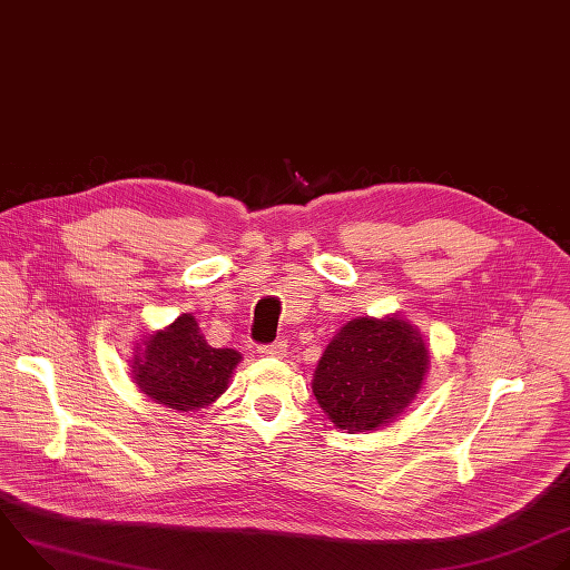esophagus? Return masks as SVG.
<instances>
[{"label": "esophagus", "mask_w": 570, "mask_h": 570, "mask_svg": "<svg viewBox=\"0 0 570 570\" xmlns=\"http://www.w3.org/2000/svg\"><path fill=\"white\" fill-rule=\"evenodd\" d=\"M257 352H259L262 356H275V358H282V356L286 354V345H284V341H282V343H271V345H259V347H257Z\"/></svg>", "instance_id": "1"}]
</instances>
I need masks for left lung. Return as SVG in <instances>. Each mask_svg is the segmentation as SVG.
I'll list each match as a JSON object with an SVG mask.
<instances>
[{"instance_id":"obj_1","label":"left lung","mask_w":570,"mask_h":570,"mask_svg":"<svg viewBox=\"0 0 570 570\" xmlns=\"http://www.w3.org/2000/svg\"><path fill=\"white\" fill-rule=\"evenodd\" d=\"M426 367L429 350L413 324L361 317L347 322L324 350L313 394L338 429L376 431L415 399Z\"/></svg>"}]
</instances>
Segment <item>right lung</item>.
Wrapping results in <instances>:
<instances>
[{"instance_id":"right-lung-1","label":"right lung","mask_w":570,"mask_h":570,"mask_svg":"<svg viewBox=\"0 0 570 570\" xmlns=\"http://www.w3.org/2000/svg\"><path fill=\"white\" fill-rule=\"evenodd\" d=\"M135 358L132 379L144 394L174 411H198L216 401L240 361L234 350L209 347L194 315L153 334Z\"/></svg>"}]
</instances>
